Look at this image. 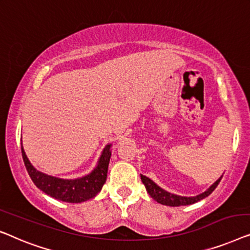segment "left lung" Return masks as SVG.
I'll list each match as a JSON object with an SVG mask.
<instances>
[{
    "label": "left lung",
    "instance_id": "1",
    "mask_svg": "<svg viewBox=\"0 0 250 250\" xmlns=\"http://www.w3.org/2000/svg\"><path fill=\"white\" fill-rule=\"evenodd\" d=\"M222 177H223V174L221 175V177L217 179V180L214 182V184L210 186L208 189H206L205 191L202 192V194H199L197 196H192V197H186V196H179L175 194H171V192H168L167 190H164L163 188H161L160 186H157L155 182H154L153 180H150L149 178L140 174V178H142L143 184L145 185L146 190L149 194V196L152 197L154 200H156L157 203L162 204V205L172 206V207L191 205V204H195L197 202H199V200L206 198V197L212 194V192L214 191V189L217 187V185L220 184Z\"/></svg>",
    "mask_w": 250,
    "mask_h": 250
}]
</instances>
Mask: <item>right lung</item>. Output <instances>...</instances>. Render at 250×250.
<instances>
[{
    "instance_id": "add662e5",
    "label": "right lung",
    "mask_w": 250,
    "mask_h": 250,
    "mask_svg": "<svg viewBox=\"0 0 250 250\" xmlns=\"http://www.w3.org/2000/svg\"><path fill=\"white\" fill-rule=\"evenodd\" d=\"M112 144H107L102 150L96 167L90 173L76 179H62L38 171L24 153L21 144V153L28 174L38 189L58 200L66 203H83L94 198L101 191L107 177V168L112 155Z\"/></svg>"
}]
</instances>
